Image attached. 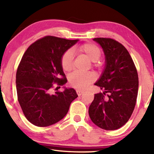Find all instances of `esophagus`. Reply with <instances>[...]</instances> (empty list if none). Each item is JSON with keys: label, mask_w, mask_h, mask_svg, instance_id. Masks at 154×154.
Listing matches in <instances>:
<instances>
[{"label": "esophagus", "mask_w": 154, "mask_h": 154, "mask_svg": "<svg viewBox=\"0 0 154 154\" xmlns=\"http://www.w3.org/2000/svg\"><path fill=\"white\" fill-rule=\"evenodd\" d=\"M83 93H84V91H83V90H77V94H78V96H81Z\"/></svg>", "instance_id": "34e87169"}]
</instances>
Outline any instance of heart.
Returning <instances> with one entry per match:
<instances>
[{"label": "heart", "instance_id": "heart-1", "mask_svg": "<svg viewBox=\"0 0 154 154\" xmlns=\"http://www.w3.org/2000/svg\"><path fill=\"white\" fill-rule=\"evenodd\" d=\"M79 54L85 56L90 61L94 62V66H100V63L98 60L102 55V51L98 47L93 43H85L77 49ZM74 54L71 49H68L61 58V66L64 71L69 72L72 68ZM95 80V75L92 72L81 73L74 72L69 77V84L72 87L79 90H83Z\"/></svg>", "mask_w": 154, "mask_h": 154}]
</instances>
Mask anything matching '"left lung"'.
I'll use <instances>...</instances> for the list:
<instances>
[{
  "label": "left lung",
  "mask_w": 154,
  "mask_h": 154,
  "mask_svg": "<svg viewBox=\"0 0 154 154\" xmlns=\"http://www.w3.org/2000/svg\"><path fill=\"white\" fill-rule=\"evenodd\" d=\"M93 40L100 44L105 55V69L95 83L105 92L94 95L89 107V116L100 128L116 130L128 121L134 111L139 88L137 71L122 44L110 38Z\"/></svg>",
  "instance_id": "left-lung-1"
}]
</instances>
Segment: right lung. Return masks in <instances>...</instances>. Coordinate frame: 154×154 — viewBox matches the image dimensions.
Masks as SVG:
<instances>
[{
    "label": "right lung",
    "instance_id": "add662e5",
    "mask_svg": "<svg viewBox=\"0 0 154 154\" xmlns=\"http://www.w3.org/2000/svg\"><path fill=\"white\" fill-rule=\"evenodd\" d=\"M77 41L45 36L31 44L22 56L16 72L17 100L26 118L36 126L61 120L78 96L73 88L51 93L55 83H66L61 58Z\"/></svg>",
    "mask_w": 154,
    "mask_h": 154
}]
</instances>
